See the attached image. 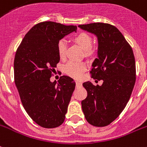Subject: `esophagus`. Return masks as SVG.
Instances as JSON below:
<instances>
[{
  "mask_svg": "<svg viewBox=\"0 0 147 147\" xmlns=\"http://www.w3.org/2000/svg\"><path fill=\"white\" fill-rule=\"evenodd\" d=\"M82 82H76V86H77V87H82Z\"/></svg>",
  "mask_w": 147,
  "mask_h": 147,
  "instance_id": "1",
  "label": "esophagus"
}]
</instances>
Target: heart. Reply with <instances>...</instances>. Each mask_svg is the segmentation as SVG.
<instances>
[{"instance_id": "obj_1", "label": "heart", "mask_w": 147, "mask_h": 147, "mask_svg": "<svg viewBox=\"0 0 147 147\" xmlns=\"http://www.w3.org/2000/svg\"><path fill=\"white\" fill-rule=\"evenodd\" d=\"M74 40L86 52V54H91L93 50L91 48L92 38L91 37L85 32H81L73 38ZM66 51V41L64 39H60L57 42V52L59 58H64ZM87 65L84 62L69 61L64 65L63 71L66 75L73 77L75 78H79L82 74L86 70Z\"/></svg>"}]
</instances>
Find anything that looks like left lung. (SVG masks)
<instances>
[{
	"instance_id": "8db88e82",
	"label": "left lung",
	"mask_w": 147,
	"mask_h": 147,
	"mask_svg": "<svg viewBox=\"0 0 147 147\" xmlns=\"http://www.w3.org/2000/svg\"><path fill=\"white\" fill-rule=\"evenodd\" d=\"M95 34L98 40L97 57L90 71L94 79L102 80L101 86L83 83L88 96L82 101L86 120L96 127L113 122L126 107L136 81L135 59L131 47L120 31L110 24L79 25Z\"/></svg>"
}]
</instances>
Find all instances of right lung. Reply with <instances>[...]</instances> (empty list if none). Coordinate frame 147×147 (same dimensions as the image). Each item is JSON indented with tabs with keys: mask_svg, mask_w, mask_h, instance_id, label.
Instances as JSON below:
<instances>
[{
	"mask_svg": "<svg viewBox=\"0 0 147 147\" xmlns=\"http://www.w3.org/2000/svg\"><path fill=\"white\" fill-rule=\"evenodd\" d=\"M76 29V26L40 22L25 35L16 53V86L26 113L40 127H59L65 120L76 82L65 76L58 83L50 79L60 59L57 42Z\"/></svg>",
	"mask_w": 147,
	"mask_h": 147,
	"instance_id": "right-lung-1",
	"label": "right lung"
}]
</instances>
